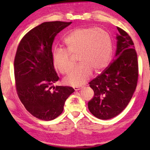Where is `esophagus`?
Wrapping results in <instances>:
<instances>
[{"instance_id":"obj_1","label":"esophagus","mask_w":150,"mask_h":150,"mask_svg":"<svg viewBox=\"0 0 150 150\" xmlns=\"http://www.w3.org/2000/svg\"><path fill=\"white\" fill-rule=\"evenodd\" d=\"M81 88H82V87H75L74 89H75V91H79V90L81 89Z\"/></svg>"}]
</instances>
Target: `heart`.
Here are the masks:
<instances>
[{
  "label": "heart",
  "instance_id": "obj_1",
  "mask_svg": "<svg viewBox=\"0 0 150 150\" xmlns=\"http://www.w3.org/2000/svg\"><path fill=\"white\" fill-rule=\"evenodd\" d=\"M66 50L55 48L52 59L57 69L67 74L73 69L77 55L79 65L65 78L67 85L81 86L87 82L93 71L98 73L107 65L110 59L112 46L110 35L105 30L93 27L81 28L72 31L63 40Z\"/></svg>",
  "mask_w": 150,
  "mask_h": 150
}]
</instances>
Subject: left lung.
Returning a JSON list of instances; mask_svg holds the SVG:
<instances>
[{"label": "left lung", "instance_id": "obj_1", "mask_svg": "<svg viewBox=\"0 0 150 150\" xmlns=\"http://www.w3.org/2000/svg\"><path fill=\"white\" fill-rule=\"evenodd\" d=\"M116 59L89 82L94 91L88 103L95 117L108 120L122 112L135 91L138 79V62L134 44L128 33L117 27Z\"/></svg>", "mask_w": 150, "mask_h": 150}]
</instances>
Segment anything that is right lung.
Here are the masks:
<instances>
[{
  "mask_svg": "<svg viewBox=\"0 0 150 150\" xmlns=\"http://www.w3.org/2000/svg\"><path fill=\"white\" fill-rule=\"evenodd\" d=\"M71 24L44 22L26 33L17 47L14 71L18 96L26 110L40 120H52L59 116L66 99L75 91L68 86H53L59 79L54 67L53 42L55 35Z\"/></svg>",
  "mask_w": 150,
  "mask_h": 150,
  "instance_id": "obj_1",
  "label": "right lung"
}]
</instances>
